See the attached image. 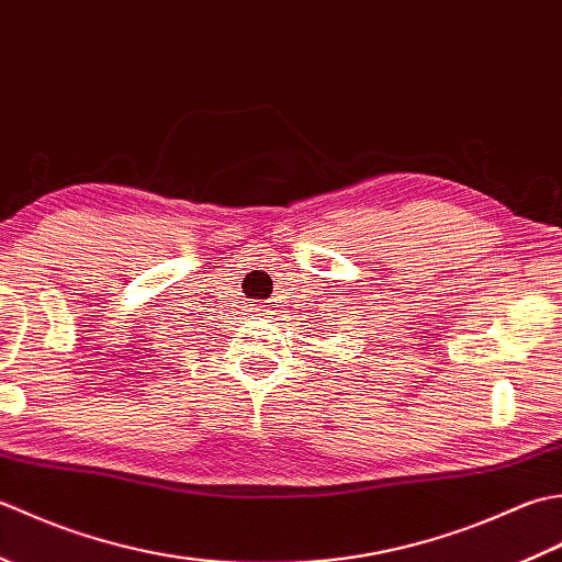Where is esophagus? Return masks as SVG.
<instances>
[{
  "label": "esophagus",
  "instance_id": "34e87169",
  "mask_svg": "<svg viewBox=\"0 0 562 562\" xmlns=\"http://www.w3.org/2000/svg\"><path fill=\"white\" fill-rule=\"evenodd\" d=\"M251 311H255V313H257V315H261V317L271 313L265 303H255V307H251Z\"/></svg>",
  "mask_w": 562,
  "mask_h": 562
}]
</instances>
